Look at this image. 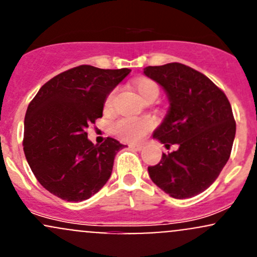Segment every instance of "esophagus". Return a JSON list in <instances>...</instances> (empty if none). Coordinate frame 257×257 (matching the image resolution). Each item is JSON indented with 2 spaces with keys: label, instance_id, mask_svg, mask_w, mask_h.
<instances>
[{
  "label": "esophagus",
  "instance_id": "obj_1",
  "mask_svg": "<svg viewBox=\"0 0 257 257\" xmlns=\"http://www.w3.org/2000/svg\"><path fill=\"white\" fill-rule=\"evenodd\" d=\"M131 148H132V149L137 150V151H140V150L143 149V145H140V144H133V145H131Z\"/></svg>",
  "mask_w": 257,
  "mask_h": 257
}]
</instances>
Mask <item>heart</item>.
<instances>
[{
    "label": "heart",
    "instance_id": "heart-1",
    "mask_svg": "<svg viewBox=\"0 0 257 257\" xmlns=\"http://www.w3.org/2000/svg\"><path fill=\"white\" fill-rule=\"evenodd\" d=\"M134 87L143 99L156 98L160 93L158 83L149 77H139L134 81ZM114 90L110 91L104 99L103 108L108 110L112 107ZM153 124L149 118L145 117H124L115 120L112 125V132L123 142H139L150 131Z\"/></svg>",
    "mask_w": 257,
    "mask_h": 257
}]
</instances>
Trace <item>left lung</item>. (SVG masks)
Masks as SVG:
<instances>
[{
  "label": "left lung",
  "mask_w": 257,
  "mask_h": 257,
  "mask_svg": "<svg viewBox=\"0 0 257 257\" xmlns=\"http://www.w3.org/2000/svg\"><path fill=\"white\" fill-rule=\"evenodd\" d=\"M160 83L170 108L154 133L165 147L160 163L148 167L158 187L174 198H191L206 191L230 158L236 124L225 93L206 75L180 63L144 69Z\"/></svg>",
  "instance_id": "8db88e82"
}]
</instances>
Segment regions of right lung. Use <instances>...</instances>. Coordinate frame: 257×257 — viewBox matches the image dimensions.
Here are the masks:
<instances>
[{"instance_id": "add662e5", "label": "right lung", "mask_w": 257, "mask_h": 257, "mask_svg": "<svg viewBox=\"0 0 257 257\" xmlns=\"http://www.w3.org/2000/svg\"><path fill=\"white\" fill-rule=\"evenodd\" d=\"M131 71L80 65L54 76L31 101L24 118V155L40 185L54 196L81 202L106 185L124 145L109 137L93 145L86 129L102 117L106 96Z\"/></svg>"}]
</instances>
